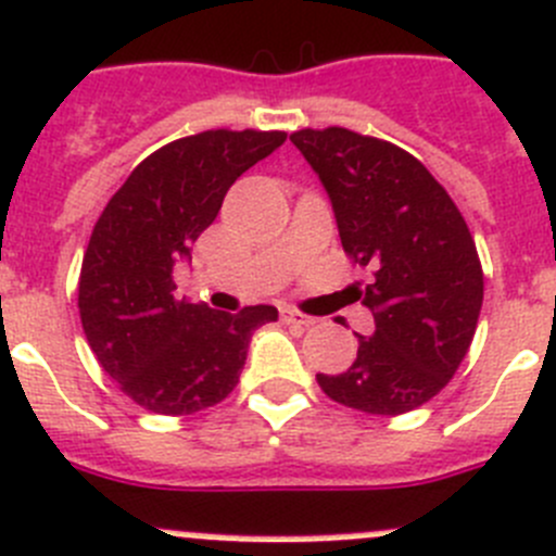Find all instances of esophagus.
Returning a JSON list of instances; mask_svg holds the SVG:
<instances>
[{
	"label": "esophagus",
	"mask_w": 556,
	"mask_h": 556,
	"mask_svg": "<svg viewBox=\"0 0 556 556\" xmlns=\"http://www.w3.org/2000/svg\"><path fill=\"white\" fill-rule=\"evenodd\" d=\"M279 318H282V324H288V326H313L315 324V318L302 315L299 309H293V307L279 309Z\"/></svg>",
	"instance_id": "obj_1"
}]
</instances>
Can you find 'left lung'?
Instances as JSON below:
<instances>
[{
	"mask_svg": "<svg viewBox=\"0 0 556 556\" xmlns=\"http://www.w3.org/2000/svg\"><path fill=\"white\" fill-rule=\"evenodd\" d=\"M331 200L342 249L372 268L362 299L376 329L354 365L318 372L331 401L378 417L428 403L447 387L475 337L482 268L444 186L414 155L349 128L290 134Z\"/></svg>",
	"mask_w": 556,
	"mask_h": 556,
	"instance_id": "obj_1",
	"label": "left lung"
}]
</instances>
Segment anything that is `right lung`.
<instances>
[{
	"instance_id": "obj_1",
	"label": "right lung",
	"mask_w": 556,
	"mask_h": 556,
	"mask_svg": "<svg viewBox=\"0 0 556 556\" xmlns=\"http://www.w3.org/2000/svg\"><path fill=\"white\" fill-rule=\"evenodd\" d=\"M285 131H202L134 169L96 222L79 277V315L103 370L137 406L184 417L236 389L254 329L277 320L175 299V263L214 225L227 189L271 155Z\"/></svg>"
}]
</instances>
